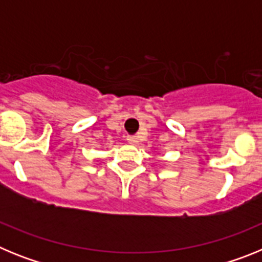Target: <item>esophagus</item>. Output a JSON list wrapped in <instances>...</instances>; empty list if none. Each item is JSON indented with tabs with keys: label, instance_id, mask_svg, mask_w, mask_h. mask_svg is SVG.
Returning <instances> with one entry per match:
<instances>
[{
	"label": "esophagus",
	"instance_id": "34e87169",
	"mask_svg": "<svg viewBox=\"0 0 262 262\" xmlns=\"http://www.w3.org/2000/svg\"><path fill=\"white\" fill-rule=\"evenodd\" d=\"M127 142H128L129 144L135 145L136 143H138V136H127Z\"/></svg>",
	"mask_w": 262,
	"mask_h": 262
}]
</instances>
